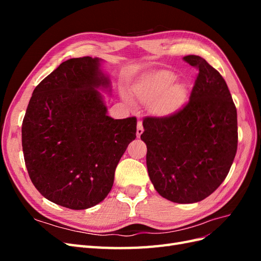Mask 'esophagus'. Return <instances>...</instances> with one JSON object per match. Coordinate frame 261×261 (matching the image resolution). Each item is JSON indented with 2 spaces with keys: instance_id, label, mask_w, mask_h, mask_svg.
<instances>
[{
  "instance_id": "esophagus-1",
  "label": "esophagus",
  "mask_w": 261,
  "mask_h": 261,
  "mask_svg": "<svg viewBox=\"0 0 261 261\" xmlns=\"http://www.w3.org/2000/svg\"><path fill=\"white\" fill-rule=\"evenodd\" d=\"M144 133V127H143V123H141V121H138V123H137V133H136V135H137V137L139 138L140 136H141V134Z\"/></svg>"
}]
</instances>
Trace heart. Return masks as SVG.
I'll list each match as a JSON object with an SVG mask.
<instances>
[{
	"label": "heart",
	"instance_id": "obj_1",
	"mask_svg": "<svg viewBox=\"0 0 261 261\" xmlns=\"http://www.w3.org/2000/svg\"><path fill=\"white\" fill-rule=\"evenodd\" d=\"M171 70L160 69L146 74L133 87V93L141 103L152 105V112L159 117L175 114L186 102L188 90L184 84L176 83Z\"/></svg>",
	"mask_w": 261,
	"mask_h": 261
}]
</instances>
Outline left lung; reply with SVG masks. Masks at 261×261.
Instances as JSON below:
<instances>
[{
  "instance_id": "obj_1",
  "label": "left lung",
  "mask_w": 261,
  "mask_h": 261,
  "mask_svg": "<svg viewBox=\"0 0 261 261\" xmlns=\"http://www.w3.org/2000/svg\"><path fill=\"white\" fill-rule=\"evenodd\" d=\"M184 61L199 69L188 103L169 117H146L140 138L155 191L170 201L193 203L228 174L238 150V113L217 69L198 55Z\"/></svg>"
}]
</instances>
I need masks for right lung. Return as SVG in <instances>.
<instances>
[{
    "mask_svg": "<svg viewBox=\"0 0 261 261\" xmlns=\"http://www.w3.org/2000/svg\"><path fill=\"white\" fill-rule=\"evenodd\" d=\"M98 58L70 59L39 84L21 126L25 164L46 199L73 210L96 206L111 191L116 165L136 138L135 116L107 115L109 77Z\"/></svg>",
    "mask_w": 261,
    "mask_h": 261,
    "instance_id": "1",
    "label": "right lung"
}]
</instances>
